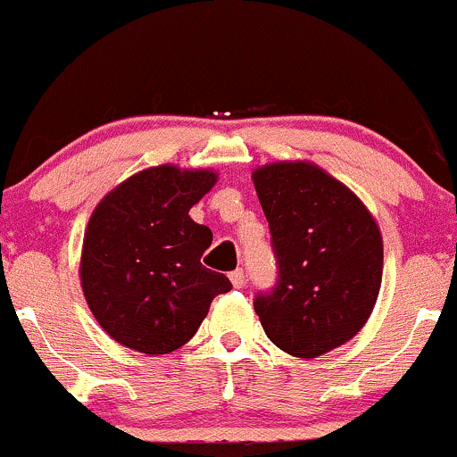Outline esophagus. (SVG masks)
I'll return each mask as SVG.
<instances>
[{"label":"esophagus","instance_id":"esophagus-1","mask_svg":"<svg viewBox=\"0 0 457 457\" xmlns=\"http://www.w3.org/2000/svg\"><path fill=\"white\" fill-rule=\"evenodd\" d=\"M228 278L230 283H233V287L239 289L246 286V272H244V270H235V272L228 274Z\"/></svg>","mask_w":457,"mask_h":457}]
</instances>
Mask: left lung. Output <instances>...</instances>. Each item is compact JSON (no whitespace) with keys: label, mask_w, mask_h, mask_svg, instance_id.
<instances>
[{"label":"left lung","mask_w":457,"mask_h":457,"mask_svg":"<svg viewBox=\"0 0 457 457\" xmlns=\"http://www.w3.org/2000/svg\"><path fill=\"white\" fill-rule=\"evenodd\" d=\"M278 259V286L254 312L272 345L313 360L346 345L375 309L384 239L375 215L313 161L253 170Z\"/></svg>","instance_id":"1"}]
</instances>
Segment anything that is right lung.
I'll use <instances>...</instances> for the list:
<instances>
[{"label": "right lung", "mask_w": 457, "mask_h": 457, "mask_svg": "<svg viewBox=\"0 0 457 457\" xmlns=\"http://www.w3.org/2000/svg\"><path fill=\"white\" fill-rule=\"evenodd\" d=\"M215 183V170L154 165L93 209L78 274L93 318L117 345L144 355L176 351L230 289L224 274L200 263L213 235L189 218Z\"/></svg>", "instance_id": "1"}]
</instances>
